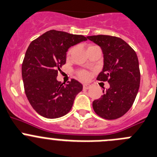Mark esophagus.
<instances>
[{
  "label": "esophagus",
  "mask_w": 157,
  "mask_h": 157,
  "mask_svg": "<svg viewBox=\"0 0 157 157\" xmlns=\"http://www.w3.org/2000/svg\"><path fill=\"white\" fill-rule=\"evenodd\" d=\"M83 87H84V89H86V90H87V89L91 88V84H84V85H83Z\"/></svg>",
  "instance_id": "esophagus-1"
}]
</instances>
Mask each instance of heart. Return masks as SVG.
<instances>
[{"instance_id": "heart-1", "label": "heart", "mask_w": 157, "mask_h": 157, "mask_svg": "<svg viewBox=\"0 0 157 157\" xmlns=\"http://www.w3.org/2000/svg\"><path fill=\"white\" fill-rule=\"evenodd\" d=\"M70 51L68 52V54H70ZM78 77H80L81 80H87V78H88V73L86 71H80L78 73Z\"/></svg>"}]
</instances>
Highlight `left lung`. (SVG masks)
<instances>
[{
	"mask_svg": "<svg viewBox=\"0 0 157 157\" xmlns=\"http://www.w3.org/2000/svg\"><path fill=\"white\" fill-rule=\"evenodd\" d=\"M98 44L103 53V68L97 80L108 81L101 98L93 101L94 112L104 119L114 120L124 116L135 101L140 85V70L136 52L117 36H87Z\"/></svg>",
	"mask_w": 157,
	"mask_h": 157,
	"instance_id": "left-lung-1",
	"label": "left lung"
}]
</instances>
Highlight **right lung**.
Wrapping results in <instances>:
<instances>
[{"instance_id":"1","label":"right lung","mask_w":157,"mask_h":157,"mask_svg":"<svg viewBox=\"0 0 157 157\" xmlns=\"http://www.w3.org/2000/svg\"><path fill=\"white\" fill-rule=\"evenodd\" d=\"M82 35L52 29L32 41L22 65L25 93L30 105L40 116L55 119L68 113L83 85L72 79L58 81V71L66 62L71 46L87 40Z\"/></svg>"}]
</instances>
